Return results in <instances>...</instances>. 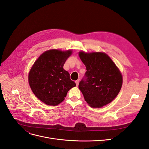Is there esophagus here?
<instances>
[{
	"instance_id": "obj_1",
	"label": "esophagus",
	"mask_w": 149,
	"mask_h": 149,
	"mask_svg": "<svg viewBox=\"0 0 149 149\" xmlns=\"http://www.w3.org/2000/svg\"><path fill=\"white\" fill-rule=\"evenodd\" d=\"M75 83H76V86H78V84H79V80H76V81H75Z\"/></svg>"
}]
</instances>
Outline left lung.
<instances>
[{
    "instance_id": "obj_1",
    "label": "left lung",
    "mask_w": 149,
    "mask_h": 149,
    "mask_svg": "<svg viewBox=\"0 0 149 149\" xmlns=\"http://www.w3.org/2000/svg\"><path fill=\"white\" fill-rule=\"evenodd\" d=\"M86 68L79 89L85 101L93 107H102L114 100L123 84L118 68L107 54L102 52L79 53Z\"/></svg>"
}]
</instances>
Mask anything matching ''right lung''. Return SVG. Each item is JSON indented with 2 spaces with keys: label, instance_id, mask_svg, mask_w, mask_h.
<instances>
[{
  "label": "right lung",
  "instance_id": "right-lung-1",
  "mask_svg": "<svg viewBox=\"0 0 149 149\" xmlns=\"http://www.w3.org/2000/svg\"><path fill=\"white\" fill-rule=\"evenodd\" d=\"M72 51L49 49L35 61L29 74L31 91L39 100L49 106H56L65 100L68 91L76 86L70 74L63 69Z\"/></svg>",
  "mask_w": 149,
  "mask_h": 149
}]
</instances>
